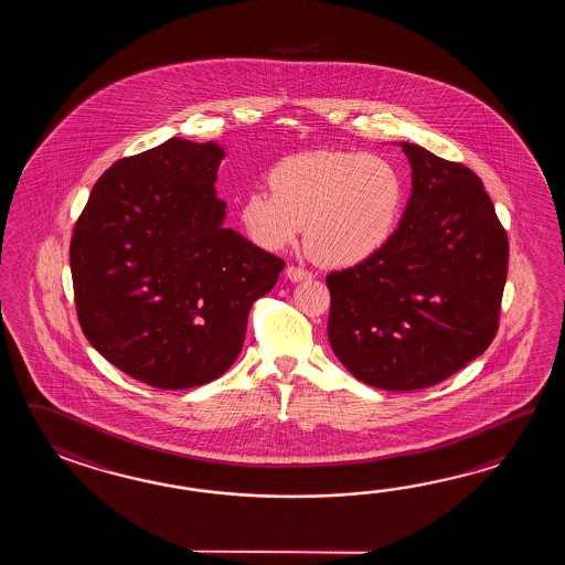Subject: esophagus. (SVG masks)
Returning a JSON list of instances; mask_svg holds the SVG:
<instances>
[{"instance_id":"obj_1","label":"esophagus","mask_w":565,"mask_h":565,"mask_svg":"<svg viewBox=\"0 0 565 565\" xmlns=\"http://www.w3.org/2000/svg\"><path fill=\"white\" fill-rule=\"evenodd\" d=\"M287 277L290 278V280H295V282H299V280H307V278H311L312 273L311 270H307V268H302V266L288 265Z\"/></svg>"}]
</instances>
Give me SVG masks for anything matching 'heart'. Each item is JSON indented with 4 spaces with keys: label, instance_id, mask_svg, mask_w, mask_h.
Here are the masks:
<instances>
[{
    "label": "heart",
    "instance_id": "heart-1",
    "mask_svg": "<svg viewBox=\"0 0 565 565\" xmlns=\"http://www.w3.org/2000/svg\"><path fill=\"white\" fill-rule=\"evenodd\" d=\"M270 190L244 193L238 216L266 250L297 241L327 265H360L394 238L406 205V178L390 157L360 151H309L280 159Z\"/></svg>",
    "mask_w": 565,
    "mask_h": 565
}]
</instances>
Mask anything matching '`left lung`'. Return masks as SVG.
Here are the masks:
<instances>
[{
	"mask_svg": "<svg viewBox=\"0 0 565 565\" xmlns=\"http://www.w3.org/2000/svg\"><path fill=\"white\" fill-rule=\"evenodd\" d=\"M412 195L384 250L327 277V335L363 384L409 392L479 358L499 329L509 241L472 169L402 143Z\"/></svg>",
	"mask_w": 565,
	"mask_h": 565,
	"instance_id": "obj_1",
	"label": "left lung"
}]
</instances>
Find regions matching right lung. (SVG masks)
Wrapping results in <instances>:
<instances>
[{"label":"right lung","mask_w":565,"mask_h":565,"mask_svg":"<svg viewBox=\"0 0 565 565\" xmlns=\"http://www.w3.org/2000/svg\"><path fill=\"white\" fill-rule=\"evenodd\" d=\"M224 149L173 137L98 178L71 241L74 302L90 345L161 390L204 385L241 353L248 312L285 260L224 228Z\"/></svg>","instance_id":"obj_1"}]
</instances>
